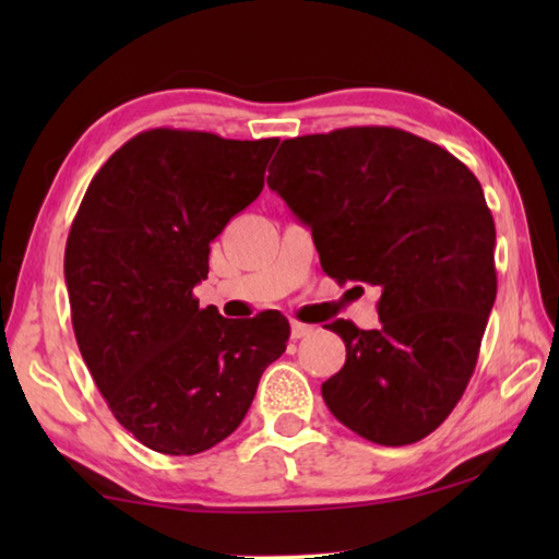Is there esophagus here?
Instances as JSON below:
<instances>
[{
    "label": "esophagus",
    "instance_id": "34e87169",
    "mask_svg": "<svg viewBox=\"0 0 559 559\" xmlns=\"http://www.w3.org/2000/svg\"><path fill=\"white\" fill-rule=\"evenodd\" d=\"M313 333V325H306V323H298V320H293L290 323V337L293 340H300Z\"/></svg>",
    "mask_w": 559,
    "mask_h": 559
}]
</instances>
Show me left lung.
Instances as JSON below:
<instances>
[{"label": "left lung", "mask_w": 559, "mask_h": 559, "mask_svg": "<svg viewBox=\"0 0 559 559\" xmlns=\"http://www.w3.org/2000/svg\"><path fill=\"white\" fill-rule=\"evenodd\" d=\"M269 187L310 226L330 278L382 293L377 330L328 325L347 347L328 409L382 447L429 437L466 392L498 290L476 175L429 140L367 126L283 140Z\"/></svg>", "instance_id": "obj_1"}]
</instances>
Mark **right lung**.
<instances>
[{
	"instance_id": "add662e5",
	"label": "right lung",
	"mask_w": 559,
	"mask_h": 559,
	"mask_svg": "<svg viewBox=\"0 0 559 559\" xmlns=\"http://www.w3.org/2000/svg\"><path fill=\"white\" fill-rule=\"evenodd\" d=\"M278 138L155 128L91 179L66 241L75 343L110 412L147 449L194 456L243 421L288 320L222 318L192 296L210 243L263 189Z\"/></svg>"
}]
</instances>
